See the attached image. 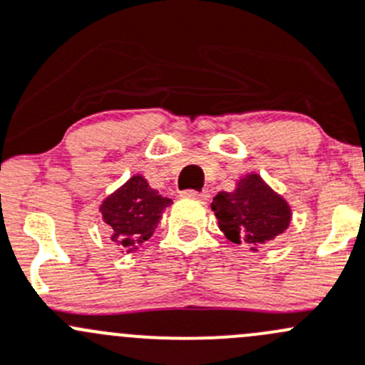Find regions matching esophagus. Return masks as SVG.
Segmentation results:
<instances>
[{"mask_svg": "<svg viewBox=\"0 0 365 365\" xmlns=\"http://www.w3.org/2000/svg\"><path fill=\"white\" fill-rule=\"evenodd\" d=\"M185 196H190V197H197V200H203L207 201L208 197H210V194H208V190H201V192H197V190H185Z\"/></svg>", "mask_w": 365, "mask_h": 365, "instance_id": "1", "label": "esophagus"}]
</instances>
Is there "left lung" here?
I'll use <instances>...</instances> for the list:
<instances>
[{
	"label": "left lung",
	"instance_id": "left-lung-1",
	"mask_svg": "<svg viewBox=\"0 0 365 365\" xmlns=\"http://www.w3.org/2000/svg\"><path fill=\"white\" fill-rule=\"evenodd\" d=\"M212 210L226 239L235 244H250L258 250L284 233L291 222V207L258 175H246L237 182L233 192H219Z\"/></svg>",
	"mask_w": 365,
	"mask_h": 365
}]
</instances>
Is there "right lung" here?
Returning <instances> with one entry per match:
<instances>
[{
  "label": "right lung",
  "mask_w": 365,
  "mask_h": 365,
  "mask_svg": "<svg viewBox=\"0 0 365 365\" xmlns=\"http://www.w3.org/2000/svg\"><path fill=\"white\" fill-rule=\"evenodd\" d=\"M173 201L151 189L140 175L132 176L121 189L103 201L100 207L103 221L112 232V240L137 250V244L150 239L160 222L162 214Z\"/></svg>",
  "instance_id": "1"
}]
</instances>
